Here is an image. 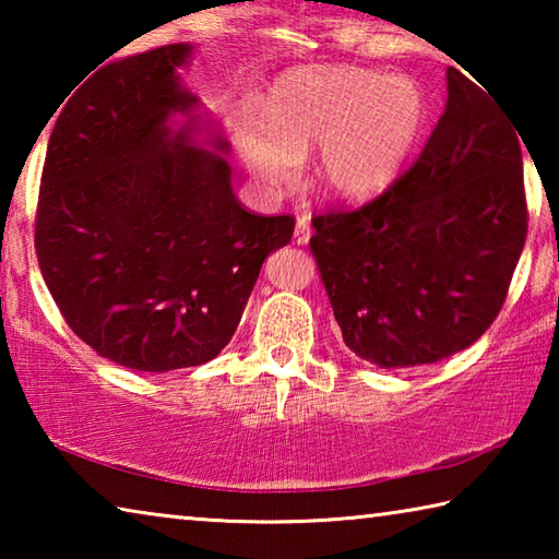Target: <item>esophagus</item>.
I'll return each mask as SVG.
<instances>
[{
    "label": "esophagus",
    "mask_w": 559,
    "mask_h": 559,
    "mask_svg": "<svg viewBox=\"0 0 559 559\" xmlns=\"http://www.w3.org/2000/svg\"><path fill=\"white\" fill-rule=\"evenodd\" d=\"M310 234H313V229H310V219H308V216H300L298 224H296V231H293V241L300 243V246L308 243Z\"/></svg>",
    "instance_id": "34e87169"
}]
</instances>
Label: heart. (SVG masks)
Here are the masks:
<instances>
[{"instance_id":"b5f03b06","label":"heart","mask_w":559,"mask_h":559,"mask_svg":"<svg viewBox=\"0 0 559 559\" xmlns=\"http://www.w3.org/2000/svg\"><path fill=\"white\" fill-rule=\"evenodd\" d=\"M427 100L406 75L365 69L300 71L278 83L266 126L239 138L253 177L271 189L298 179V159L316 150L318 187L340 202H365L392 185L421 135Z\"/></svg>"}]
</instances>
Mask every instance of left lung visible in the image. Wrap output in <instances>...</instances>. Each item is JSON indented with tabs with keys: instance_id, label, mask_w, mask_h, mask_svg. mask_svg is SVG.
<instances>
[{
	"instance_id": "1",
	"label": "left lung",
	"mask_w": 559,
	"mask_h": 559,
	"mask_svg": "<svg viewBox=\"0 0 559 559\" xmlns=\"http://www.w3.org/2000/svg\"><path fill=\"white\" fill-rule=\"evenodd\" d=\"M447 110L402 177L313 214L310 249L345 345L382 370L431 365L486 333L527 236L520 132L456 69Z\"/></svg>"
}]
</instances>
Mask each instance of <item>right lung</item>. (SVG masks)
Returning a JSON list of instances; mask_svg holds the SVG:
<instances>
[{
  "mask_svg": "<svg viewBox=\"0 0 559 559\" xmlns=\"http://www.w3.org/2000/svg\"><path fill=\"white\" fill-rule=\"evenodd\" d=\"M189 51L126 56L75 88L36 204V257L63 320L93 353L140 372L219 355L263 261L296 226L236 200L226 159L192 143L194 118L169 128L197 106L175 73Z\"/></svg>",
  "mask_w": 559,
  "mask_h": 559,
  "instance_id": "1",
  "label": "right lung"
}]
</instances>
